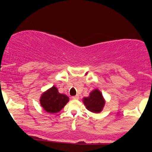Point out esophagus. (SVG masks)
Returning a JSON list of instances; mask_svg holds the SVG:
<instances>
[{
	"instance_id": "34e87169",
	"label": "esophagus",
	"mask_w": 152,
	"mask_h": 152,
	"mask_svg": "<svg viewBox=\"0 0 152 152\" xmlns=\"http://www.w3.org/2000/svg\"><path fill=\"white\" fill-rule=\"evenodd\" d=\"M72 99H79V96H78V95H76V96H72Z\"/></svg>"
}]
</instances>
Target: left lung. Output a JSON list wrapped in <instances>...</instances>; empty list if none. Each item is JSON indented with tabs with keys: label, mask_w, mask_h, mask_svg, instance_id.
<instances>
[{
	"label": "left lung",
	"mask_w": 152,
	"mask_h": 152,
	"mask_svg": "<svg viewBox=\"0 0 152 152\" xmlns=\"http://www.w3.org/2000/svg\"><path fill=\"white\" fill-rule=\"evenodd\" d=\"M83 103L86 106V109L94 113H99L102 111L104 102L102 94L98 89L94 90L88 97L83 99Z\"/></svg>",
	"instance_id": "obj_1"
}]
</instances>
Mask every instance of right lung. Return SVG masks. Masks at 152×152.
<instances>
[{"label":"right lung","instance_id":"right-lung-1","mask_svg":"<svg viewBox=\"0 0 152 152\" xmlns=\"http://www.w3.org/2000/svg\"><path fill=\"white\" fill-rule=\"evenodd\" d=\"M69 101L67 96L60 94L58 89L53 86L42 94L40 103L45 111L53 114L60 111Z\"/></svg>","mask_w":152,"mask_h":152}]
</instances>
